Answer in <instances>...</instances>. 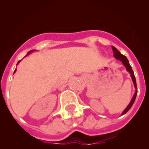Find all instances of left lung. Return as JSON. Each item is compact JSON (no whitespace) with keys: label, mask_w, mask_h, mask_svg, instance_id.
<instances>
[{"label":"left lung","mask_w":149,"mask_h":149,"mask_svg":"<svg viewBox=\"0 0 149 149\" xmlns=\"http://www.w3.org/2000/svg\"><path fill=\"white\" fill-rule=\"evenodd\" d=\"M112 51H113L114 57H115L117 60H119V61H120L121 62L123 63V65H125V67L126 68V70H127V71L129 72L130 76H131V79H132V81H133V84H134L135 88H136V91H135V94H134V95H133V98H132L131 101H130V102L129 103V104L127 105V107L124 109V111L122 112V115H123L128 112V110L130 109V108H131V107L133 106V103H134L135 100H136V96H137V93H138L137 85H136V78H135V76H134V73H133L132 67L130 66V63H129V61H128V60H127V58H126L125 55H122L120 52V51L118 50L117 48H115V47H113V46H112Z\"/></svg>","instance_id":"left-lung-1"}]
</instances>
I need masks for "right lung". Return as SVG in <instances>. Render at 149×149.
Instances as JSON below:
<instances>
[{"label":"right lung","mask_w":149,"mask_h":149,"mask_svg":"<svg viewBox=\"0 0 149 149\" xmlns=\"http://www.w3.org/2000/svg\"><path fill=\"white\" fill-rule=\"evenodd\" d=\"M34 49H32V50L29 51V52H28V53H27V55H26V56H27V55H29V54H30V53H31V52H34ZM20 62H21V61H19V62H18V63H17V65H18V64H19V63H20ZM16 69H15V70H14V73H16Z\"/></svg>","instance_id":"1"}]
</instances>
